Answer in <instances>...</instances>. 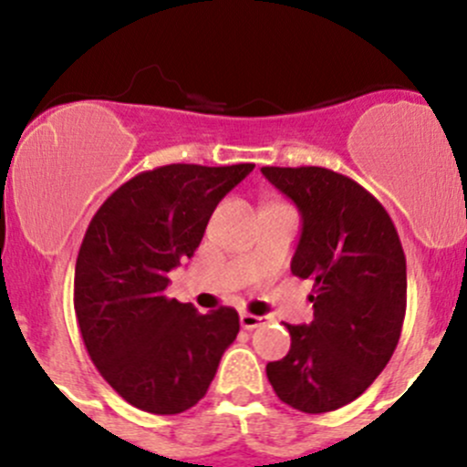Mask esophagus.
<instances>
[{
    "label": "esophagus",
    "mask_w": 467,
    "mask_h": 467,
    "mask_svg": "<svg viewBox=\"0 0 467 467\" xmlns=\"http://www.w3.org/2000/svg\"><path fill=\"white\" fill-rule=\"evenodd\" d=\"M263 324H265V317L252 315V312H243V315H240V326H243L244 330H254Z\"/></svg>",
    "instance_id": "obj_1"
}]
</instances>
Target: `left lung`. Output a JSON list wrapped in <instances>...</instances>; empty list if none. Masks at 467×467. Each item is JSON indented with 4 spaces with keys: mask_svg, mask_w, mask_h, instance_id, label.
Listing matches in <instances>:
<instances>
[{
    "mask_svg": "<svg viewBox=\"0 0 467 467\" xmlns=\"http://www.w3.org/2000/svg\"><path fill=\"white\" fill-rule=\"evenodd\" d=\"M299 209L292 274L315 281V319L285 324L290 350L267 364L285 405L335 411L362 396L391 359L407 310V261L384 206L350 177L321 166L261 168Z\"/></svg>",
    "mask_w": 467,
    "mask_h": 467,
    "instance_id": "8db88e82",
    "label": "left lung"
}]
</instances>
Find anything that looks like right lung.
<instances>
[{
  "label": "right lung",
  "mask_w": 467,
  "mask_h": 467,
  "mask_svg": "<svg viewBox=\"0 0 467 467\" xmlns=\"http://www.w3.org/2000/svg\"><path fill=\"white\" fill-rule=\"evenodd\" d=\"M252 171L160 166L119 186L91 218L76 261V319L94 367L137 410L172 416L198 405L238 335L234 307L200 315L166 290L218 202Z\"/></svg>",
  "instance_id": "add662e5"
}]
</instances>
